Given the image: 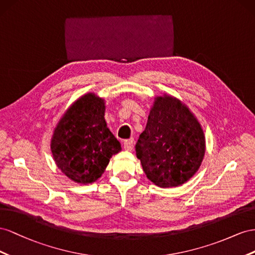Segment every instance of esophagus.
<instances>
[{"label":"esophagus","mask_w":255,"mask_h":255,"mask_svg":"<svg viewBox=\"0 0 255 255\" xmlns=\"http://www.w3.org/2000/svg\"><path fill=\"white\" fill-rule=\"evenodd\" d=\"M124 149L131 150L133 148V139H128L124 141Z\"/></svg>","instance_id":"obj_1"}]
</instances>
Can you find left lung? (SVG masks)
I'll use <instances>...</instances> for the list:
<instances>
[{
	"instance_id": "1",
	"label": "left lung",
	"mask_w": 255,
	"mask_h": 255,
	"mask_svg": "<svg viewBox=\"0 0 255 255\" xmlns=\"http://www.w3.org/2000/svg\"><path fill=\"white\" fill-rule=\"evenodd\" d=\"M135 151L152 183L176 187L199 170L205 154V137L199 122L180 101L157 97Z\"/></svg>"
}]
</instances>
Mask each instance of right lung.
<instances>
[{
  "label": "right lung",
  "instance_id": "right-lung-1",
  "mask_svg": "<svg viewBox=\"0 0 255 255\" xmlns=\"http://www.w3.org/2000/svg\"><path fill=\"white\" fill-rule=\"evenodd\" d=\"M104 100L87 94L57 124L51 150L59 169L77 183L90 184L104 173L121 143L107 127Z\"/></svg>",
  "mask_w": 255,
  "mask_h": 255
}]
</instances>
